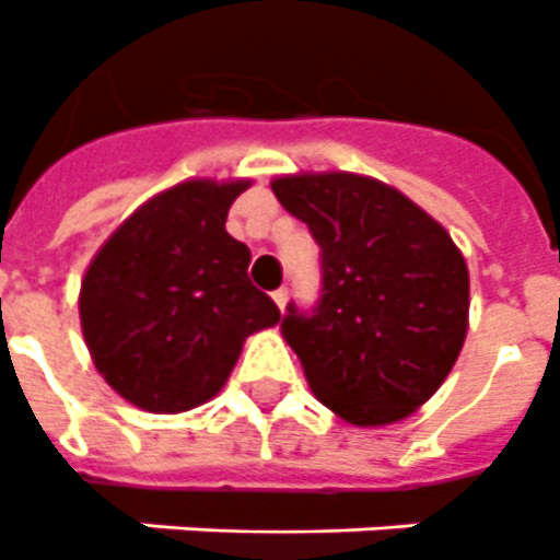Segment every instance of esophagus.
Here are the masks:
<instances>
[{"instance_id":"obj_1","label":"esophagus","mask_w":560,"mask_h":560,"mask_svg":"<svg viewBox=\"0 0 560 560\" xmlns=\"http://www.w3.org/2000/svg\"><path fill=\"white\" fill-rule=\"evenodd\" d=\"M271 298H275L277 308H280V312H283V308H285V301H289V289H277V292L271 294Z\"/></svg>"}]
</instances>
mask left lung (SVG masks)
<instances>
[{"instance_id":"1","label":"left lung","mask_w":560,"mask_h":560,"mask_svg":"<svg viewBox=\"0 0 560 560\" xmlns=\"http://www.w3.org/2000/svg\"><path fill=\"white\" fill-rule=\"evenodd\" d=\"M271 190L320 245L315 315L289 306L283 338L315 399L355 428L416 413L468 332V266L436 219L361 173H289Z\"/></svg>"}]
</instances>
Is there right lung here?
Masks as SVG:
<instances>
[{
    "instance_id": "add662e5",
    "label": "right lung",
    "mask_w": 560,
    "mask_h": 560,
    "mask_svg": "<svg viewBox=\"0 0 560 560\" xmlns=\"http://www.w3.org/2000/svg\"><path fill=\"white\" fill-rule=\"evenodd\" d=\"M252 178H187L136 208L80 280V329L103 382L147 413H185L225 387L248 335L280 324L225 231Z\"/></svg>"
}]
</instances>
